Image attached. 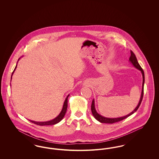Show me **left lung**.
I'll use <instances>...</instances> for the list:
<instances>
[{
	"label": "left lung",
	"mask_w": 159,
	"mask_h": 159,
	"mask_svg": "<svg viewBox=\"0 0 159 159\" xmlns=\"http://www.w3.org/2000/svg\"><path fill=\"white\" fill-rule=\"evenodd\" d=\"M129 61L130 62L133 64V66L137 68L138 70H140L141 71L142 75H143V87H142V92H141V96L140 98V100L138 104V106L136 107V108L134 109V110L133 111H132L128 115L125 116H123L121 117H117V118H108V117H105L104 116H102L101 115L99 114L95 108V101L94 99H93L92 102V105H91V111H92V113L93 114V116H94V117L98 120V121L101 122V123H114L116 122H118V121H121L123 119H125L126 118H127L129 116H130V115H132V114L134 113L136 110L138 109L139 107L141 105V103L142 102V100L143 98V95H144V82H145V77H144V72L143 70V68H141V67L140 66V65L139 64L137 59H136V56L134 54V53L130 51V57L129 58Z\"/></svg>",
	"instance_id": "8db88e82"
}]
</instances>
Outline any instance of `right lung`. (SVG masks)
<instances>
[{
    "label": "right lung",
    "instance_id": "1",
    "mask_svg": "<svg viewBox=\"0 0 159 159\" xmlns=\"http://www.w3.org/2000/svg\"><path fill=\"white\" fill-rule=\"evenodd\" d=\"M19 60H20V58H19ZM16 66H17V64L16 65L15 69H14V70L13 71V72H12V75H13V73H14L15 69L16 68ZM12 76H11V79H12ZM69 95H68V96L66 97V98L65 99V101H64V105H63V107H62V110H61L60 113V114H59L57 117H55V119H53V120H49V121H42V122H41V121H33V120H30L31 122H32V123H34V124H36V125H40V126L53 125H55V124L59 123V122L63 119V117H64V116H65V114H66V111H67V106H68V103H67V102H68V97H69Z\"/></svg>",
    "mask_w": 159,
    "mask_h": 159
}]
</instances>
